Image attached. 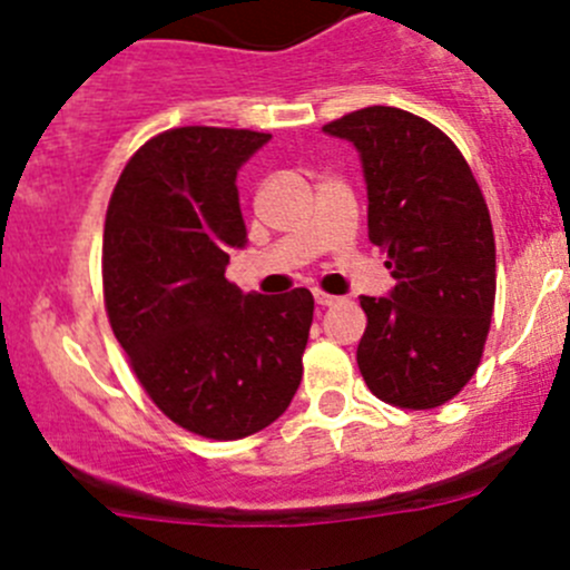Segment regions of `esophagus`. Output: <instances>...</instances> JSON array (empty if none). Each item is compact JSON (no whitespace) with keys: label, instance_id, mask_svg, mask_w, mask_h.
Segmentation results:
<instances>
[{"label":"esophagus","instance_id":"obj_1","mask_svg":"<svg viewBox=\"0 0 570 570\" xmlns=\"http://www.w3.org/2000/svg\"><path fill=\"white\" fill-rule=\"evenodd\" d=\"M314 303L325 308V306H333V303H338V297H336V295H327V292L314 289Z\"/></svg>","mask_w":570,"mask_h":570}]
</instances>
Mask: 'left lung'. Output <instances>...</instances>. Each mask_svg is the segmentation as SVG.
I'll use <instances>...</instances> for the list:
<instances>
[{"mask_svg":"<svg viewBox=\"0 0 570 570\" xmlns=\"http://www.w3.org/2000/svg\"><path fill=\"white\" fill-rule=\"evenodd\" d=\"M322 131L358 151L370 239L396 281L386 297L361 295V375L392 405H444L476 372L491 327L497 245L485 198L455 142L405 109L366 107Z\"/></svg>","mask_w":570,"mask_h":570,"instance_id":"left-lung-1","label":"left lung"}]
</instances>
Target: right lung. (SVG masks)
Wrapping results in <instances>:
<instances>
[{
    "instance_id": "right-lung-1",
    "label": "right lung",
    "mask_w": 570,
    "mask_h": 570,
    "mask_svg": "<svg viewBox=\"0 0 570 570\" xmlns=\"http://www.w3.org/2000/svg\"><path fill=\"white\" fill-rule=\"evenodd\" d=\"M264 131L181 126L148 140L115 184L105 303L115 338L159 411L234 441L289 407L314 317L308 289L245 295L226 278L248 245L237 174Z\"/></svg>"
}]
</instances>
